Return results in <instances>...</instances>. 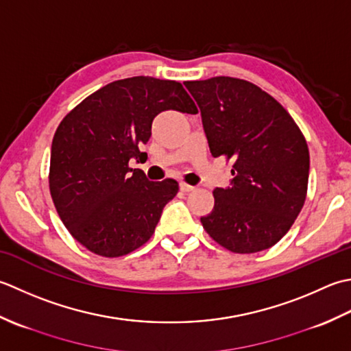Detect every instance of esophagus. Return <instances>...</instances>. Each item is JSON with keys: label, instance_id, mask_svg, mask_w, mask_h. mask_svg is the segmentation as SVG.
Instances as JSON below:
<instances>
[{"label": "esophagus", "instance_id": "34e87169", "mask_svg": "<svg viewBox=\"0 0 351 351\" xmlns=\"http://www.w3.org/2000/svg\"><path fill=\"white\" fill-rule=\"evenodd\" d=\"M195 189V186L188 184V183H180V191L182 192H192Z\"/></svg>", "mask_w": 351, "mask_h": 351}]
</instances>
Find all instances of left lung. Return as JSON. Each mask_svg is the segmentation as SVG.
I'll return each instance as SVG.
<instances>
[{"instance_id":"8db88e82","label":"left lung","mask_w":351,"mask_h":351,"mask_svg":"<svg viewBox=\"0 0 351 351\" xmlns=\"http://www.w3.org/2000/svg\"><path fill=\"white\" fill-rule=\"evenodd\" d=\"M202 112L213 157L233 160L228 188L202 217L210 238L248 254L277 244L304 204L309 148L285 107L259 86L233 77L184 82Z\"/></svg>"}]
</instances>
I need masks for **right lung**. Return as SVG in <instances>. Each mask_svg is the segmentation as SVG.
I'll return each instance as SVG.
<instances>
[{"mask_svg":"<svg viewBox=\"0 0 351 351\" xmlns=\"http://www.w3.org/2000/svg\"><path fill=\"white\" fill-rule=\"evenodd\" d=\"M163 110L198 112L178 82L130 77L84 98L57 127L49 192L62 223L89 252L119 257L144 245L178 192L173 178L149 182L128 167L147 156L141 147Z\"/></svg>","mask_w":351,"mask_h":351,"instance_id":"right-lung-1","label":"right lung"}]
</instances>
